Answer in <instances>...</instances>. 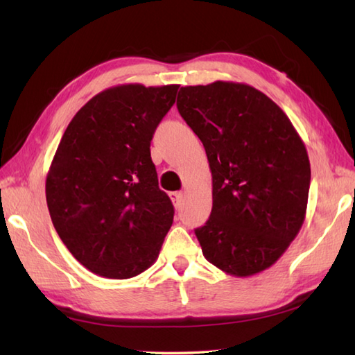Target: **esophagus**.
<instances>
[{"label":"esophagus","instance_id":"obj_1","mask_svg":"<svg viewBox=\"0 0 355 355\" xmlns=\"http://www.w3.org/2000/svg\"><path fill=\"white\" fill-rule=\"evenodd\" d=\"M170 199L173 202V205H175V208H179L184 202V194L180 191H173V193H170Z\"/></svg>","mask_w":355,"mask_h":355}]
</instances>
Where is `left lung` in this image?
I'll list each match as a JSON object with an SVG mask.
<instances>
[{
    "label": "left lung",
    "mask_w": 355,
    "mask_h": 355,
    "mask_svg": "<svg viewBox=\"0 0 355 355\" xmlns=\"http://www.w3.org/2000/svg\"><path fill=\"white\" fill-rule=\"evenodd\" d=\"M176 105L204 144L211 170V214L194 231L204 257L234 277L265 271L305 220V144L285 112L248 84L180 87Z\"/></svg>",
    "instance_id": "obj_1"
}]
</instances>
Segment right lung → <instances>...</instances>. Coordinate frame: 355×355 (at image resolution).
<instances>
[{"label": "right lung", "instance_id": "add662e5", "mask_svg": "<svg viewBox=\"0 0 355 355\" xmlns=\"http://www.w3.org/2000/svg\"><path fill=\"white\" fill-rule=\"evenodd\" d=\"M179 85L121 84L93 96L64 132L46 179L50 218L87 270L130 279L148 270L173 223L150 142Z\"/></svg>", "mask_w": 355, "mask_h": 355}]
</instances>
